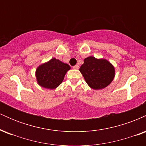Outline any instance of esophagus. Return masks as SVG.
<instances>
[{
	"mask_svg": "<svg viewBox=\"0 0 146 146\" xmlns=\"http://www.w3.org/2000/svg\"><path fill=\"white\" fill-rule=\"evenodd\" d=\"M73 68H74V69H78V68H79V65H78V64L75 65V66H73Z\"/></svg>",
	"mask_w": 146,
	"mask_h": 146,
	"instance_id": "34e87169",
	"label": "esophagus"
}]
</instances>
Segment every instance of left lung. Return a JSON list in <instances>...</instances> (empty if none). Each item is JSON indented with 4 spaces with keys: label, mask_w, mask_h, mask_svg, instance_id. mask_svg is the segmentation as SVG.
<instances>
[{
    "label": "left lung",
    "mask_w": 146,
    "mask_h": 146,
    "mask_svg": "<svg viewBox=\"0 0 146 146\" xmlns=\"http://www.w3.org/2000/svg\"><path fill=\"white\" fill-rule=\"evenodd\" d=\"M80 71L87 84L94 90H100L108 86L115 75V67L108 60L98 59L89 56L84 60Z\"/></svg>",
    "instance_id": "obj_1"
}]
</instances>
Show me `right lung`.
<instances>
[{
    "label": "right lung",
    "instance_id": "add662e5",
    "mask_svg": "<svg viewBox=\"0 0 146 146\" xmlns=\"http://www.w3.org/2000/svg\"><path fill=\"white\" fill-rule=\"evenodd\" d=\"M70 69L71 66L68 64L53 58L36 68L37 82L43 88L55 89L61 84L66 72Z\"/></svg>",
    "mask_w": 146,
    "mask_h": 146
}]
</instances>
